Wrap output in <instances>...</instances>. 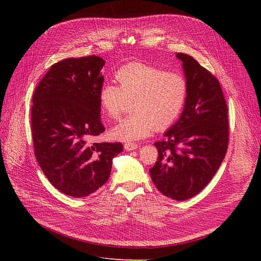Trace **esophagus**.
<instances>
[{"instance_id": "obj_1", "label": "esophagus", "mask_w": 261, "mask_h": 261, "mask_svg": "<svg viewBox=\"0 0 261 261\" xmlns=\"http://www.w3.org/2000/svg\"><path fill=\"white\" fill-rule=\"evenodd\" d=\"M123 147H125L127 151H132V150L138 149L139 146H138V144H134V143H126Z\"/></svg>"}]
</instances>
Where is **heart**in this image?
<instances>
[{"label":"heart","mask_w":261,"mask_h":261,"mask_svg":"<svg viewBox=\"0 0 261 261\" xmlns=\"http://www.w3.org/2000/svg\"><path fill=\"white\" fill-rule=\"evenodd\" d=\"M119 88L103 84L98 92L101 111L109 118L120 115L126 100H132L129 116L121 119L110 134L114 140L131 143L156 130L166 129L180 116L188 96V81L177 72L143 63L121 66L115 74Z\"/></svg>","instance_id":"heart-1"}]
</instances>
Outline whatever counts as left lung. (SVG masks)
<instances>
[{
  "label": "left lung",
  "mask_w": 261,
  "mask_h": 261,
  "mask_svg": "<svg viewBox=\"0 0 261 261\" xmlns=\"http://www.w3.org/2000/svg\"><path fill=\"white\" fill-rule=\"evenodd\" d=\"M188 96L181 116L154 143L158 161L149 170L161 193L184 201L198 195L218 171L228 143L227 106L218 79L189 55L177 53Z\"/></svg>",
  "instance_id": "left-lung-1"
}]
</instances>
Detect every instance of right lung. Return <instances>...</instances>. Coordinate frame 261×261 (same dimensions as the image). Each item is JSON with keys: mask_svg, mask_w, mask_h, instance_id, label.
<instances>
[{"mask_svg": "<svg viewBox=\"0 0 261 261\" xmlns=\"http://www.w3.org/2000/svg\"><path fill=\"white\" fill-rule=\"evenodd\" d=\"M105 60L67 58L50 66L33 96L32 132L37 162L50 184L73 198L89 196L109 179L120 143L89 144L105 131L98 92Z\"/></svg>", "mask_w": 261, "mask_h": 261, "instance_id": "add662e5", "label": "right lung"}]
</instances>
